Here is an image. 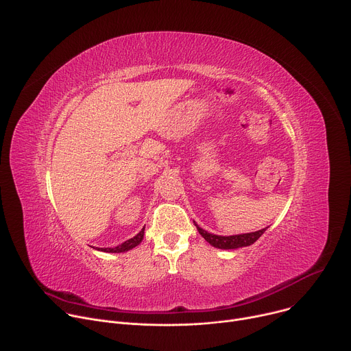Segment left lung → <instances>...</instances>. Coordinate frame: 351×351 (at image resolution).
Returning <instances> with one entry per match:
<instances>
[{"label": "left lung", "instance_id": "8db88e82", "mask_svg": "<svg viewBox=\"0 0 351 351\" xmlns=\"http://www.w3.org/2000/svg\"><path fill=\"white\" fill-rule=\"evenodd\" d=\"M197 230L199 234L215 248L219 250H237V248H243V247H250L252 245L262 234L266 231V228H262L259 231H254V232H247V234H240V236H230V237H221V236H215L210 234V232L202 230L195 221H194Z\"/></svg>", "mask_w": 351, "mask_h": 351}]
</instances>
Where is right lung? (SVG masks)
<instances>
[{"label": "right lung", "mask_w": 351, "mask_h": 351, "mask_svg": "<svg viewBox=\"0 0 351 351\" xmlns=\"http://www.w3.org/2000/svg\"><path fill=\"white\" fill-rule=\"evenodd\" d=\"M143 236H145V227L141 230L139 234H136L134 239L127 240L125 243H123L121 245L115 247V248H101V251H104V252H125V251H130V250L135 248L136 245H139L142 243Z\"/></svg>", "instance_id": "right-lung-1"}]
</instances>
